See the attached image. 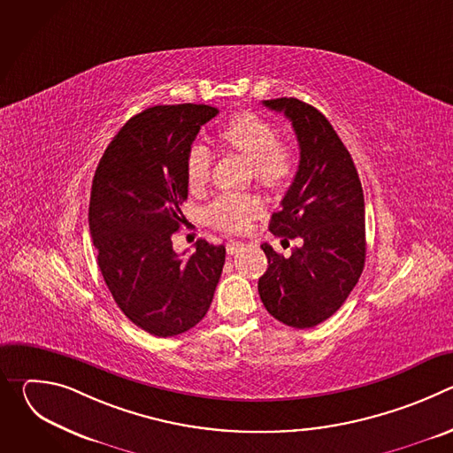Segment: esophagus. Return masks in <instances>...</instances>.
Returning a JSON list of instances; mask_svg holds the SVG:
<instances>
[{
  "label": "esophagus",
  "instance_id": "34e87169",
  "mask_svg": "<svg viewBox=\"0 0 453 453\" xmlns=\"http://www.w3.org/2000/svg\"><path fill=\"white\" fill-rule=\"evenodd\" d=\"M226 249H227V254H236L238 250L243 249V243H242V242H229V243L226 245Z\"/></svg>",
  "mask_w": 453,
  "mask_h": 453
}]
</instances>
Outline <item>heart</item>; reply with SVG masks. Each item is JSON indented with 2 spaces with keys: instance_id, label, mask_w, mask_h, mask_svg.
I'll return each mask as SVG.
<instances>
[{
  "instance_id": "b5f03b06",
  "label": "heart",
  "mask_w": 453,
  "mask_h": 453,
  "mask_svg": "<svg viewBox=\"0 0 453 453\" xmlns=\"http://www.w3.org/2000/svg\"><path fill=\"white\" fill-rule=\"evenodd\" d=\"M224 147L238 152L252 165V173L257 182L271 189L287 184L294 172L290 150L278 143L276 128L256 112H240L233 116L219 134ZM211 152L203 143H193L186 154V182L189 189L203 188L210 179ZM264 211L260 199L245 193H226L215 199L206 210L208 220L229 233L243 231L249 222Z\"/></svg>"
}]
</instances>
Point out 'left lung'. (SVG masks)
I'll use <instances>...</instances> for the list:
<instances>
[{
  "label": "left lung",
  "instance_id": "left-lung-1",
  "mask_svg": "<svg viewBox=\"0 0 453 453\" xmlns=\"http://www.w3.org/2000/svg\"><path fill=\"white\" fill-rule=\"evenodd\" d=\"M283 112L299 143V166L273 213L274 236L299 240L290 256L269 243V267L257 280L267 311L287 326L304 330L332 317L355 288L365 262L364 191L355 163L326 116L297 98L264 100Z\"/></svg>",
  "mask_w": 453,
  "mask_h": 453
}]
</instances>
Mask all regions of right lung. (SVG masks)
I'll use <instances>...</instances> for the list:
<instances>
[{
  "instance_id": "obj_1",
  "label": "right lung",
  "mask_w": 453,
  "mask_h": 453,
  "mask_svg": "<svg viewBox=\"0 0 453 453\" xmlns=\"http://www.w3.org/2000/svg\"><path fill=\"white\" fill-rule=\"evenodd\" d=\"M217 114L204 104L145 109L119 128L93 177L89 231L104 281L128 320L156 337L203 320L226 262L224 245L199 240L186 257L172 245L186 222V154Z\"/></svg>"
}]
</instances>
